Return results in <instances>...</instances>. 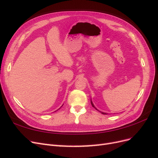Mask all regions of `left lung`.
Here are the masks:
<instances>
[{
    "label": "left lung",
    "instance_id": "8db88e82",
    "mask_svg": "<svg viewBox=\"0 0 158 158\" xmlns=\"http://www.w3.org/2000/svg\"><path fill=\"white\" fill-rule=\"evenodd\" d=\"M91 104H92V106H93V107H94V108H95V107H94V104H93V103L92 102V101H91ZM95 109H96V108H95ZM97 110H98V109H97ZM100 112H101V111H100ZM101 113H102V114H106V113H103V112H101Z\"/></svg>",
    "mask_w": 158,
    "mask_h": 158
}]
</instances>
